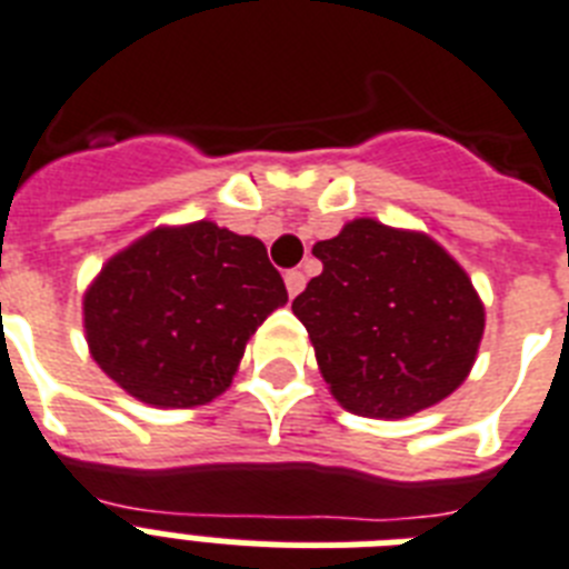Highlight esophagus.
<instances>
[{"label": "esophagus", "instance_id": "esophagus-1", "mask_svg": "<svg viewBox=\"0 0 569 569\" xmlns=\"http://www.w3.org/2000/svg\"><path fill=\"white\" fill-rule=\"evenodd\" d=\"M283 280H286V289H289V295H292V298L295 295L303 292V286H307V277H303V271H298V269L286 271Z\"/></svg>", "mask_w": 569, "mask_h": 569}]
</instances>
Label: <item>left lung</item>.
<instances>
[{"mask_svg":"<svg viewBox=\"0 0 569 569\" xmlns=\"http://www.w3.org/2000/svg\"><path fill=\"white\" fill-rule=\"evenodd\" d=\"M325 271L292 300L330 395L362 418L423 412L468 380L485 307L432 237L353 219L312 248Z\"/></svg>","mask_w":569,"mask_h":569,"instance_id":"8db88e82","label":"left lung"}]
</instances>
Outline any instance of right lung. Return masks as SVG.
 <instances>
[{
	"label": "right lung",
	"instance_id": "1",
	"mask_svg": "<svg viewBox=\"0 0 569 569\" xmlns=\"http://www.w3.org/2000/svg\"><path fill=\"white\" fill-rule=\"evenodd\" d=\"M286 300L257 237L207 219L163 224L87 286V348L140 403L192 409L230 389L248 339Z\"/></svg>",
	"mask_w": 569,
	"mask_h": 569
}]
</instances>
